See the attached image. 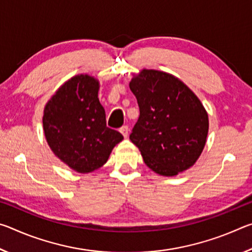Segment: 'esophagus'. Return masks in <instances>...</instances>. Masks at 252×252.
Listing matches in <instances>:
<instances>
[{
	"label": "esophagus",
	"instance_id": "obj_1",
	"mask_svg": "<svg viewBox=\"0 0 252 252\" xmlns=\"http://www.w3.org/2000/svg\"><path fill=\"white\" fill-rule=\"evenodd\" d=\"M120 132L122 133V135L125 136V138H126L127 134H129V126H123L120 127Z\"/></svg>",
	"mask_w": 252,
	"mask_h": 252
}]
</instances>
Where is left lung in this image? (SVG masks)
Here are the masks:
<instances>
[{
    "mask_svg": "<svg viewBox=\"0 0 252 252\" xmlns=\"http://www.w3.org/2000/svg\"><path fill=\"white\" fill-rule=\"evenodd\" d=\"M130 89L140 116L130 140L143 161L165 177L189 169L201 155L207 140L208 114L197 95L176 76L143 70Z\"/></svg>",
    "mask_w": 252,
    "mask_h": 252,
    "instance_id": "left-lung-1",
    "label": "left lung"
}]
</instances>
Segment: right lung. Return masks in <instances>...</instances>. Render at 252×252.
<instances>
[{"label":"right lung","mask_w":252,"mask_h":252,"mask_svg":"<svg viewBox=\"0 0 252 252\" xmlns=\"http://www.w3.org/2000/svg\"><path fill=\"white\" fill-rule=\"evenodd\" d=\"M99 82L76 75L62 85L44 109L43 129L51 150L81 173L103 165L123 135L106 126L99 97Z\"/></svg>","instance_id":"right-lung-1"}]
</instances>
